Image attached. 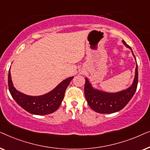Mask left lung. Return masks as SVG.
<instances>
[{
    "instance_id": "8db88e82",
    "label": "left lung",
    "mask_w": 150,
    "mask_h": 150,
    "mask_svg": "<svg viewBox=\"0 0 150 150\" xmlns=\"http://www.w3.org/2000/svg\"><path fill=\"white\" fill-rule=\"evenodd\" d=\"M123 43L126 47L132 49L124 41ZM134 57V54L132 52ZM135 70V77L132 85L128 89L118 93H106L93 89L87 79L85 84V96L89 106L96 112L100 113H112L122 110L127 105L134 96L138 85V67Z\"/></svg>"
}]
</instances>
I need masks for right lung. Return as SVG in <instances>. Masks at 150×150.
<instances>
[{"label": "right lung", "mask_w": 150, "mask_h": 150, "mask_svg": "<svg viewBox=\"0 0 150 150\" xmlns=\"http://www.w3.org/2000/svg\"><path fill=\"white\" fill-rule=\"evenodd\" d=\"M73 78L64 80L48 93L41 96H29L20 93L14 88L9 70L8 85L12 98L22 108L31 114L44 115L52 113L58 109L64 98L65 90Z\"/></svg>", "instance_id": "add662e5"}]
</instances>
